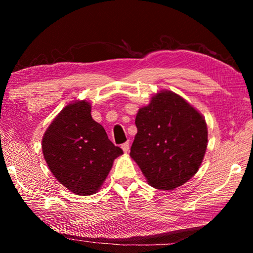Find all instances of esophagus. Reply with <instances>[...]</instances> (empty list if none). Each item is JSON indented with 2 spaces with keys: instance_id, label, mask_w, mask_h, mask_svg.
I'll return each instance as SVG.
<instances>
[{
  "instance_id": "obj_1",
  "label": "esophagus",
  "mask_w": 253,
  "mask_h": 253,
  "mask_svg": "<svg viewBox=\"0 0 253 253\" xmlns=\"http://www.w3.org/2000/svg\"><path fill=\"white\" fill-rule=\"evenodd\" d=\"M122 148H123V151L125 152V153H128V152H129V142L124 143V144L122 145Z\"/></svg>"
}]
</instances>
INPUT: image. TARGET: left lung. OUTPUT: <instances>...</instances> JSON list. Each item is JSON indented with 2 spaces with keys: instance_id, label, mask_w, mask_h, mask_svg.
Here are the masks:
<instances>
[{
  "instance_id": "1",
  "label": "left lung",
  "mask_w": 253,
  "mask_h": 253,
  "mask_svg": "<svg viewBox=\"0 0 253 253\" xmlns=\"http://www.w3.org/2000/svg\"><path fill=\"white\" fill-rule=\"evenodd\" d=\"M130 156L148 184L170 191L198 172L208 146L205 119L181 96L163 90L136 115Z\"/></svg>"
}]
</instances>
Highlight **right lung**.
Wrapping results in <instances>:
<instances>
[{
  "instance_id": "obj_1",
  "label": "right lung",
  "mask_w": 253,
  "mask_h": 253,
  "mask_svg": "<svg viewBox=\"0 0 253 253\" xmlns=\"http://www.w3.org/2000/svg\"><path fill=\"white\" fill-rule=\"evenodd\" d=\"M91 105L71 102L60 111L42 138V152L54 177L77 195L99 190L123 149L110 142L91 117Z\"/></svg>"
}]
</instances>
